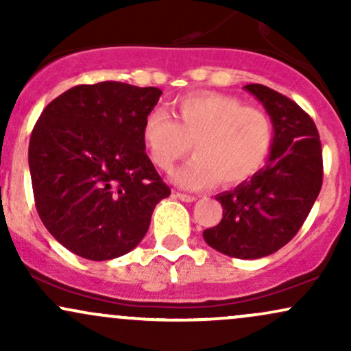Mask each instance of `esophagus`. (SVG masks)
Instances as JSON below:
<instances>
[{"label":"esophagus","instance_id":"1","mask_svg":"<svg viewBox=\"0 0 351 351\" xmlns=\"http://www.w3.org/2000/svg\"><path fill=\"white\" fill-rule=\"evenodd\" d=\"M175 196H176V198H178L180 201H184V203H193V201H196V196L184 195V193H175Z\"/></svg>","mask_w":351,"mask_h":351}]
</instances>
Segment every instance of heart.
<instances>
[{"label": "heart", "mask_w": 351, "mask_h": 351, "mask_svg": "<svg viewBox=\"0 0 351 351\" xmlns=\"http://www.w3.org/2000/svg\"><path fill=\"white\" fill-rule=\"evenodd\" d=\"M175 119L153 108L143 120L142 136L152 162L170 173L193 143L195 158L173 175L186 189L217 181L244 183L261 170L274 142L272 120L263 108L244 106L234 95L196 92L176 99Z\"/></svg>", "instance_id": "heart-1"}]
</instances>
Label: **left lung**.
<instances>
[{"label": "left lung", "mask_w": 351, "mask_h": 351, "mask_svg": "<svg viewBox=\"0 0 351 351\" xmlns=\"http://www.w3.org/2000/svg\"><path fill=\"white\" fill-rule=\"evenodd\" d=\"M272 120L274 142L267 163L251 180L216 196L223 219L203 237L217 252L259 259L284 247L307 219L324 180L322 143L313 120L279 92L244 86Z\"/></svg>", "instance_id": "obj_1"}]
</instances>
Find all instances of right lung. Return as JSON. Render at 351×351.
I'll use <instances>...</instances> for the list:
<instances>
[{"label": "right lung", "instance_id": "add662e5", "mask_svg": "<svg viewBox=\"0 0 351 351\" xmlns=\"http://www.w3.org/2000/svg\"><path fill=\"white\" fill-rule=\"evenodd\" d=\"M162 90L75 86L43 110L29 140L36 209L56 241L88 261L130 252L171 189L145 153V117Z\"/></svg>", "mask_w": 351, "mask_h": 351}]
</instances>
